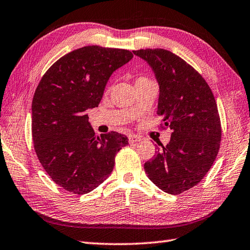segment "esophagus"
<instances>
[{
  "mask_svg": "<svg viewBox=\"0 0 250 250\" xmlns=\"http://www.w3.org/2000/svg\"><path fill=\"white\" fill-rule=\"evenodd\" d=\"M142 140V138L140 135H135V134H132V135H129V142L131 144L133 143H136V142H140Z\"/></svg>",
  "mask_w": 250,
  "mask_h": 250,
  "instance_id": "34e87169",
  "label": "esophagus"
}]
</instances>
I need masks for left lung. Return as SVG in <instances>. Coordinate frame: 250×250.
I'll use <instances>...</instances> for the list:
<instances>
[{
    "mask_svg": "<svg viewBox=\"0 0 250 250\" xmlns=\"http://www.w3.org/2000/svg\"><path fill=\"white\" fill-rule=\"evenodd\" d=\"M153 70L159 85L157 115L171 130L169 143L144 164L148 179L177 195L199 183L211 168L221 141L216 100L204 78L182 58L163 48L133 51Z\"/></svg>",
    "mask_w": 250,
    "mask_h": 250,
    "instance_id": "8db88e82",
    "label": "left lung"
}]
</instances>
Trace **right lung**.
<instances>
[{"mask_svg":"<svg viewBox=\"0 0 250 250\" xmlns=\"http://www.w3.org/2000/svg\"><path fill=\"white\" fill-rule=\"evenodd\" d=\"M132 57L120 48L83 46L54 62L39 83L31 108L34 149L51 179L68 192L96 188L128 144L118 132L96 135L86 110L99 106L112 72Z\"/></svg>","mask_w":250,"mask_h":250,"instance_id":"add662e5","label":"right lung"}]
</instances>
